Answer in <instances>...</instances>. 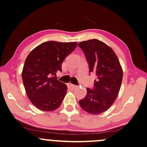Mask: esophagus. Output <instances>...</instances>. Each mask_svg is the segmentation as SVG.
Here are the masks:
<instances>
[{"instance_id":"obj_1","label":"esophagus","mask_w":147,"mask_h":147,"mask_svg":"<svg viewBox=\"0 0 147 147\" xmlns=\"http://www.w3.org/2000/svg\"><path fill=\"white\" fill-rule=\"evenodd\" d=\"M68 88L70 89V90H73V89H75V88H76V87H77L76 85H72V84H71V83H68Z\"/></svg>"}]
</instances>
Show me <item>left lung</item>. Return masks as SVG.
Segmentation results:
<instances>
[{
  "mask_svg": "<svg viewBox=\"0 0 147 147\" xmlns=\"http://www.w3.org/2000/svg\"><path fill=\"white\" fill-rule=\"evenodd\" d=\"M88 62L90 72L97 76L92 89L87 88L85 98L79 100L83 110L93 115L107 111L117 97L123 79V70L114 51L97 39L78 44Z\"/></svg>",
  "mask_w": 147,
  "mask_h": 147,
  "instance_id": "obj_1",
  "label": "left lung"
}]
</instances>
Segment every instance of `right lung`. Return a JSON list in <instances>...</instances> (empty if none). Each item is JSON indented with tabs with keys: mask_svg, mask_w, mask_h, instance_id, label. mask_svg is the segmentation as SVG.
Masks as SVG:
<instances>
[{
	"mask_svg": "<svg viewBox=\"0 0 147 147\" xmlns=\"http://www.w3.org/2000/svg\"><path fill=\"white\" fill-rule=\"evenodd\" d=\"M77 45L76 42H45L27 56L22 80L28 97L37 109L51 111L61 105L68 87L55 75L62 72L63 60Z\"/></svg>",
	"mask_w": 147,
	"mask_h": 147,
	"instance_id": "add662e5",
	"label": "right lung"
}]
</instances>
